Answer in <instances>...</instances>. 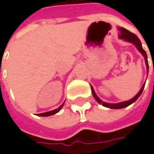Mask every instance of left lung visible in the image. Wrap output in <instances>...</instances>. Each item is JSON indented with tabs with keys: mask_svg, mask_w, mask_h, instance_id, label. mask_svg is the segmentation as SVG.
I'll use <instances>...</instances> for the list:
<instances>
[{
	"mask_svg": "<svg viewBox=\"0 0 154 154\" xmlns=\"http://www.w3.org/2000/svg\"><path fill=\"white\" fill-rule=\"evenodd\" d=\"M120 38L124 39V40H126L128 42H130V43H132L134 45H135L136 47H137V49H138V51L143 55V56L145 57V61H146V66H147V73H148V62H147V56H146V51L143 50V48H142V45H141V43H140V40L138 38V37L135 35V34H134L131 32H129V31H128L126 29H121V35H120V37H119ZM144 86H145V84L142 86L141 87V89L140 90V92H138V94L133 98L132 99H130V100H128V101H125V102H122V103H105V102H103L102 100H100L98 97L96 95V93L94 92V90H93V88H92V86H91V88H92V95H93V97L94 98L96 99V101L99 103H102L103 106H105V107H107V108H110V109H122V108H124V107H127L128 106L129 104H131L132 103H134L137 98H139L140 95L143 92V89H144Z\"/></svg>",
	"mask_w": 154,
	"mask_h": 154,
	"instance_id": "obj_1",
	"label": "left lung"
}]
</instances>
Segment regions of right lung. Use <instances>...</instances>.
I'll list each match as a JSON object with an SVG mask.
<instances>
[{
	"mask_svg": "<svg viewBox=\"0 0 154 154\" xmlns=\"http://www.w3.org/2000/svg\"><path fill=\"white\" fill-rule=\"evenodd\" d=\"M63 104L64 103H62V105L58 108V109H54V110H51V111H48V112H45V113H41V114H38V116H51V115H54V114H56L57 113L60 109H62V106H63Z\"/></svg>",
	"mask_w": 154,
	"mask_h": 154,
	"instance_id": "add662e5",
	"label": "right lung"
}]
</instances>
